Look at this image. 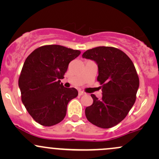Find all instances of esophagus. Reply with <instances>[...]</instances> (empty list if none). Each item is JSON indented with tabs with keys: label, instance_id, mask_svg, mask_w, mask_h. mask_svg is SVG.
Wrapping results in <instances>:
<instances>
[{
	"label": "esophagus",
	"instance_id": "esophagus-1",
	"mask_svg": "<svg viewBox=\"0 0 159 159\" xmlns=\"http://www.w3.org/2000/svg\"><path fill=\"white\" fill-rule=\"evenodd\" d=\"M85 93L84 92V91H81V90H79L78 91V95L79 96H83V95H84Z\"/></svg>",
	"mask_w": 159,
	"mask_h": 159
}]
</instances>
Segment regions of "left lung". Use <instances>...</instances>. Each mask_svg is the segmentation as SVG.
<instances>
[{
	"label": "left lung",
	"mask_w": 159,
	"mask_h": 159,
	"mask_svg": "<svg viewBox=\"0 0 159 159\" xmlns=\"http://www.w3.org/2000/svg\"><path fill=\"white\" fill-rule=\"evenodd\" d=\"M82 57L98 65L97 81L102 91L100 99L91 94L93 102L86 107V117L99 128L114 126L127 116L135 102L139 78L134 63L125 53L114 47L89 49Z\"/></svg>",
	"instance_id": "obj_1"
}]
</instances>
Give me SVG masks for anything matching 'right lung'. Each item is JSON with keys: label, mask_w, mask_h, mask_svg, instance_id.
Returning a JSON list of instances; mask_svg holds the SVG:
<instances>
[{"label": "right lung", "mask_w": 159, "mask_h": 159, "mask_svg": "<svg viewBox=\"0 0 159 159\" xmlns=\"http://www.w3.org/2000/svg\"><path fill=\"white\" fill-rule=\"evenodd\" d=\"M80 54L78 50L48 45L35 49L25 60L19 87L21 101L36 123L52 126L64 119L67 105L78 93L73 87H63L60 79Z\"/></svg>", "instance_id": "add662e5"}]
</instances>
